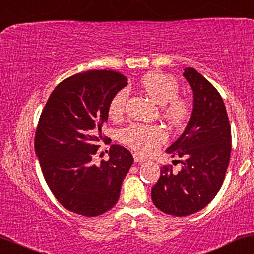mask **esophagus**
Wrapping results in <instances>:
<instances>
[{
	"instance_id": "1",
	"label": "esophagus",
	"mask_w": 254,
	"mask_h": 254,
	"mask_svg": "<svg viewBox=\"0 0 254 254\" xmlns=\"http://www.w3.org/2000/svg\"><path fill=\"white\" fill-rule=\"evenodd\" d=\"M133 159H134V162H136V163H143V162H145V160H146L145 157L137 155V153H133Z\"/></svg>"
}]
</instances>
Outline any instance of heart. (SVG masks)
I'll use <instances>...</instances> for the list:
<instances>
[{"label":"heart","instance_id":"b5f03b06","mask_svg":"<svg viewBox=\"0 0 254 254\" xmlns=\"http://www.w3.org/2000/svg\"><path fill=\"white\" fill-rule=\"evenodd\" d=\"M143 91L156 103L162 105V115L175 127H181L191 114V104L188 99L179 96V84L171 76L164 73H147L140 79ZM127 91L121 89L112 96L108 105L109 116L118 120L127 108ZM166 133L158 125L131 124L121 131V140L125 145L140 153L155 151L163 142Z\"/></svg>","mask_w":254,"mask_h":254}]
</instances>
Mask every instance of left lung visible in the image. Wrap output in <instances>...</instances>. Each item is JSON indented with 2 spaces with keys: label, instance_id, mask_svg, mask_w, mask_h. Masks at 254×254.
<instances>
[{
  "label": "left lung",
  "instance_id": "left-lung-1",
  "mask_svg": "<svg viewBox=\"0 0 254 254\" xmlns=\"http://www.w3.org/2000/svg\"><path fill=\"white\" fill-rule=\"evenodd\" d=\"M184 77L193 90V111L181 137L169 147L178 172L163 165L160 177L151 190L158 210L170 216L185 217L208 205L223 185L231 157V125L218 90L193 68Z\"/></svg>",
  "mask_w": 254,
  "mask_h": 254
}]
</instances>
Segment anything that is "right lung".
<instances>
[{"label":"right lung","mask_w":254,"mask_h":254,"mask_svg":"<svg viewBox=\"0 0 254 254\" xmlns=\"http://www.w3.org/2000/svg\"><path fill=\"white\" fill-rule=\"evenodd\" d=\"M121 72L90 70L70 76L48 98L35 134V152L54 197L70 212L96 217L111 210L133 157L112 144L94 164L112 96L127 84ZM102 155V153H101Z\"/></svg>","instance_id":"obj_1"}]
</instances>
